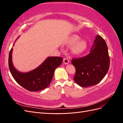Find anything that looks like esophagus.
<instances>
[{"label": "esophagus", "mask_w": 123, "mask_h": 123, "mask_svg": "<svg viewBox=\"0 0 123 123\" xmlns=\"http://www.w3.org/2000/svg\"><path fill=\"white\" fill-rule=\"evenodd\" d=\"M63 62L65 65H67L69 63V60L68 58H64L63 59Z\"/></svg>", "instance_id": "1"}]
</instances>
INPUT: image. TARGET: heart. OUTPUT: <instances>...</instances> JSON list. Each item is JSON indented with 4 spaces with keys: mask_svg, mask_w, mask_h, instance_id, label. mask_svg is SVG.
I'll return each mask as SVG.
<instances>
[{
    "mask_svg": "<svg viewBox=\"0 0 123 123\" xmlns=\"http://www.w3.org/2000/svg\"><path fill=\"white\" fill-rule=\"evenodd\" d=\"M80 37L73 35L71 36L66 43L68 46H73L71 48L72 53L75 55H81L84 53L87 48V43L84 39L80 40Z\"/></svg>",
    "mask_w": 123,
    "mask_h": 123,
    "instance_id": "b5f03b06",
    "label": "heart"
}]
</instances>
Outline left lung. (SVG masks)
Returning a JSON list of instances; mask_svg holds the SVG:
<instances>
[{
  "mask_svg": "<svg viewBox=\"0 0 123 123\" xmlns=\"http://www.w3.org/2000/svg\"><path fill=\"white\" fill-rule=\"evenodd\" d=\"M76 69L75 82L82 87L96 85L105 76L109 68L110 59L105 41L96 35L90 53L82 58L73 59Z\"/></svg>",
  "mask_w": 123,
  "mask_h": 123,
  "instance_id": "1",
  "label": "left lung"
}]
</instances>
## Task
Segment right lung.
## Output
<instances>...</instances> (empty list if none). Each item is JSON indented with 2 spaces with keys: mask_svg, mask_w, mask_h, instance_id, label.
<instances>
[{
  "mask_svg": "<svg viewBox=\"0 0 123 123\" xmlns=\"http://www.w3.org/2000/svg\"><path fill=\"white\" fill-rule=\"evenodd\" d=\"M14 45V43L13 46ZM12 52L13 48L10 52L9 56L10 72L18 84L30 91H40L49 86L52 80L55 70L62 62V57L49 56L35 69L29 72H22L14 67L12 62Z\"/></svg>",
  "mask_w": 123,
  "mask_h": 123,
  "instance_id": "1",
  "label": "right lung"
}]
</instances>
